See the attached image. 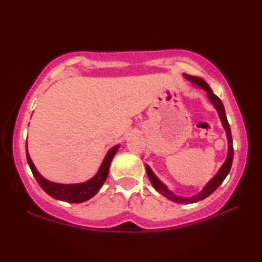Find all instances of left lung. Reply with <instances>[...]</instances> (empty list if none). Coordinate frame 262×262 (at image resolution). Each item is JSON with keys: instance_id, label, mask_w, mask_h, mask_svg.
<instances>
[{"instance_id": "1", "label": "left lung", "mask_w": 262, "mask_h": 262, "mask_svg": "<svg viewBox=\"0 0 262 262\" xmlns=\"http://www.w3.org/2000/svg\"><path fill=\"white\" fill-rule=\"evenodd\" d=\"M184 76L187 78L189 82H192V83H194V84L198 85V87L204 89V91L206 92L207 98H209L211 103H212V105L214 106V108L217 110L218 116H220V119L222 121V124H223L224 130H225V132H227V138H228L227 160H225L223 166L221 167V169L218 170V173L214 175V177L211 179L209 182H207V185L203 188V191L198 193V194L189 196V198H186V196H179L177 194H174V193L169 191V189L167 188V186L164 185L163 182L161 181L155 174L152 173L151 168H150L148 164H146L145 168H146V174H148L149 180H150V182H151L154 188H155L157 192L166 196V198L171 200V202H175V203H179V204H192V203L199 202V200L205 199L206 196H209L211 193H213L222 185V182L224 181V179L227 178L229 171H230V168H231V164H232V159H234V146H232V137H231L230 125H229V123H228L227 114H225L224 106H223V103H222L221 99L218 98L217 95L213 94L212 89L210 88V85L207 84L206 82L203 80V78L191 76V75H187V74H184Z\"/></svg>"}]
</instances>
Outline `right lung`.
<instances>
[{
	"instance_id": "right-lung-1",
	"label": "right lung",
	"mask_w": 262,
	"mask_h": 262,
	"mask_svg": "<svg viewBox=\"0 0 262 262\" xmlns=\"http://www.w3.org/2000/svg\"><path fill=\"white\" fill-rule=\"evenodd\" d=\"M120 145L113 146L112 149L107 152V155L103 159L101 166H100L98 173L93 177L91 180L82 182V184H57V182H52L46 180L45 178H42L37 168L34 167L33 162H32L30 154L26 149V157L28 166H30L32 173H33L35 180L38 181V184L40 185V187L48 193L49 195H51L52 198L62 200V202L68 203H83L85 200L91 199L92 196H94L96 193L99 192V189L101 188V186L105 184L107 177H108V170L112 159L116 155L118 149Z\"/></svg>"
}]
</instances>
